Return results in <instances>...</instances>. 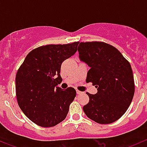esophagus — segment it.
Returning a JSON list of instances; mask_svg holds the SVG:
<instances>
[{"instance_id": "obj_1", "label": "esophagus", "mask_w": 147, "mask_h": 147, "mask_svg": "<svg viewBox=\"0 0 147 147\" xmlns=\"http://www.w3.org/2000/svg\"><path fill=\"white\" fill-rule=\"evenodd\" d=\"M81 93H82V91H80V90H76V94H81Z\"/></svg>"}]
</instances>
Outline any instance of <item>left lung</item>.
I'll return each mask as SVG.
<instances>
[{
    "label": "left lung",
    "mask_w": 147,
    "mask_h": 147,
    "mask_svg": "<svg viewBox=\"0 0 147 147\" xmlns=\"http://www.w3.org/2000/svg\"><path fill=\"white\" fill-rule=\"evenodd\" d=\"M78 51L90 68L86 82L97 88L86 93L89 102L83 107L90 119L101 124H111L125 113L132 102L135 82L129 62L113 45L104 42H81Z\"/></svg>",
    "instance_id": "obj_1"
}]
</instances>
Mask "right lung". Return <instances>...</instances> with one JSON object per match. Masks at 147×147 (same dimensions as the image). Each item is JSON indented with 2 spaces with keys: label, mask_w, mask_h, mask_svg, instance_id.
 Returning a JSON list of instances; mask_svg holds the SVG:
<instances>
[{
  "label": "right lung",
  "mask_w": 147,
  "mask_h": 147,
  "mask_svg": "<svg viewBox=\"0 0 147 147\" xmlns=\"http://www.w3.org/2000/svg\"><path fill=\"white\" fill-rule=\"evenodd\" d=\"M79 42L46 45L30 51L18 70L15 90L18 103L23 113L37 125L51 127L67 116L76 97L74 88L62 90V62L77 51Z\"/></svg>",
  "instance_id": "obj_1"
}]
</instances>
